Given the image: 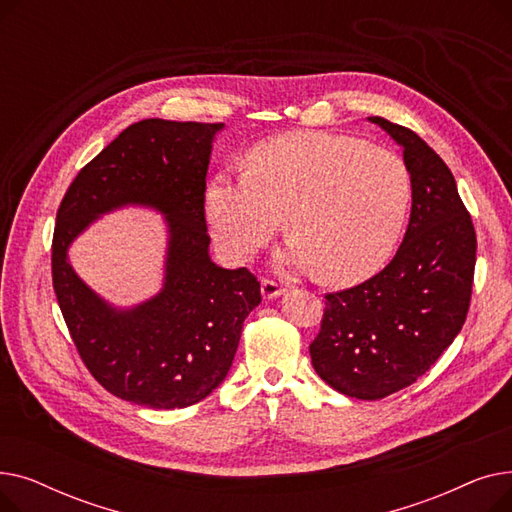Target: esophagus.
Returning a JSON list of instances; mask_svg holds the SVG:
<instances>
[{
    "label": "esophagus",
    "instance_id": "esophagus-1",
    "mask_svg": "<svg viewBox=\"0 0 512 512\" xmlns=\"http://www.w3.org/2000/svg\"><path fill=\"white\" fill-rule=\"evenodd\" d=\"M282 292H284V286H280L278 282L267 280V278L261 280V294H263V299H276V297H280Z\"/></svg>",
    "mask_w": 512,
    "mask_h": 512
}]
</instances>
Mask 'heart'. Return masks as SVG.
I'll list each match as a JSON object with an SVG mask.
<instances>
[{
	"instance_id": "obj_1",
	"label": "heart",
	"mask_w": 512,
	"mask_h": 512,
	"mask_svg": "<svg viewBox=\"0 0 512 512\" xmlns=\"http://www.w3.org/2000/svg\"><path fill=\"white\" fill-rule=\"evenodd\" d=\"M411 201V176L394 151L348 134L297 130L255 145L245 172H218L205 188L215 245L249 261L284 224L278 263L332 284H355L390 259Z\"/></svg>"
}]
</instances>
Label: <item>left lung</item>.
<instances>
[{
    "mask_svg": "<svg viewBox=\"0 0 512 512\" xmlns=\"http://www.w3.org/2000/svg\"><path fill=\"white\" fill-rule=\"evenodd\" d=\"M411 174V220L394 259L359 286L326 294L309 346L317 375L340 394L378 400L417 382L461 332L477 238L442 157L413 130L380 116Z\"/></svg>",
    "mask_w": 512,
    "mask_h": 512,
    "instance_id": "8db88e82",
    "label": "left lung"
}]
</instances>
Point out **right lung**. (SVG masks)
Returning <instances> with one entry per match:
<instances>
[{"instance_id":"obj_1","label":"right lung","mask_w":512,"mask_h":512,"mask_svg":"<svg viewBox=\"0 0 512 512\" xmlns=\"http://www.w3.org/2000/svg\"><path fill=\"white\" fill-rule=\"evenodd\" d=\"M224 124L149 118L122 130L78 172L53 230L51 276L76 351L114 396L151 409H184L222 384L242 321L261 303L257 278L209 257L205 176ZM143 204L167 215L165 288L116 310L67 261V247L103 212Z\"/></svg>"}]
</instances>
